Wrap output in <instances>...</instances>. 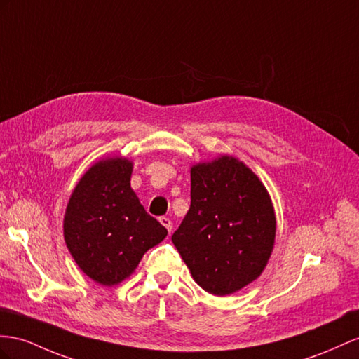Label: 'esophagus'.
<instances>
[{"instance_id":"esophagus-1","label":"esophagus","mask_w":359,"mask_h":359,"mask_svg":"<svg viewBox=\"0 0 359 359\" xmlns=\"http://www.w3.org/2000/svg\"><path fill=\"white\" fill-rule=\"evenodd\" d=\"M159 222H161L162 226H165V229H167L168 232L172 231V222H171V219H170L168 217H161Z\"/></svg>"}]
</instances>
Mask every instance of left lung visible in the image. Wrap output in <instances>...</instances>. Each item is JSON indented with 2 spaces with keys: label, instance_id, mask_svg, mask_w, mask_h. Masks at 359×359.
<instances>
[{
  "label": "left lung",
  "instance_id": "8db88e82",
  "mask_svg": "<svg viewBox=\"0 0 359 359\" xmlns=\"http://www.w3.org/2000/svg\"><path fill=\"white\" fill-rule=\"evenodd\" d=\"M274 235L269 192L243 162L223 156L191 168V206L171 240L205 291L227 296L253 282Z\"/></svg>",
  "mask_w": 359,
  "mask_h": 359
}]
</instances>
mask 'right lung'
<instances>
[{"instance_id": "1", "label": "right lung", "mask_w": 359, "mask_h": 359, "mask_svg": "<svg viewBox=\"0 0 359 359\" xmlns=\"http://www.w3.org/2000/svg\"><path fill=\"white\" fill-rule=\"evenodd\" d=\"M132 163H95L69 198L63 233L72 258L90 279L115 285L130 276L144 253L167 236L130 188Z\"/></svg>"}]
</instances>
